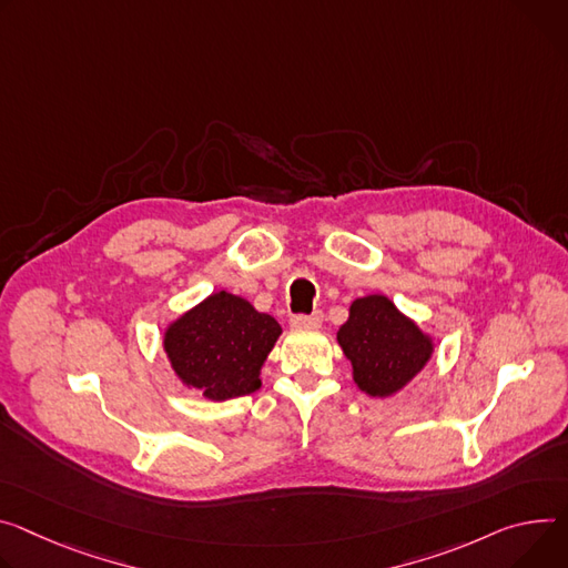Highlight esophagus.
Wrapping results in <instances>:
<instances>
[{"label":"esophagus","mask_w":568,"mask_h":568,"mask_svg":"<svg viewBox=\"0 0 568 568\" xmlns=\"http://www.w3.org/2000/svg\"><path fill=\"white\" fill-rule=\"evenodd\" d=\"M324 322V315L317 311L313 315H296L292 317V324L298 326V328H320Z\"/></svg>","instance_id":"esophagus-1"}]
</instances>
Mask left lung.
I'll use <instances>...</instances> for the list:
<instances>
[{"label":"left lung","instance_id":"1","mask_svg":"<svg viewBox=\"0 0 568 568\" xmlns=\"http://www.w3.org/2000/svg\"><path fill=\"white\" fill-rule=\"evenodd\" d=\"M337 344L351 363L357 389L376 398L405 389L435 353V337L400 313L385 294L359 296L348 305Z\"/></svg>","mask_w":568,"mask_h":568}]
</instances>
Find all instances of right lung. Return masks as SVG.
Returning <instances> with one entry per match:
<instances>
[{
    "label": "right lung",
    "instance_id": "1",
    "mask_svg": "<svg viewBox=\"0 0 568 568\" xmlns=\"http://www.w3.org/2000/svg\"><path fill=\"white\" fill-rule=\"evenodd\" d=\"M283 328L237 294L205 296L163 331V351L176 381L209 400L261 389V372Z\"/></svg>",
    "mask_w": 568,
    "mask_h": 568
}]
</instances>
